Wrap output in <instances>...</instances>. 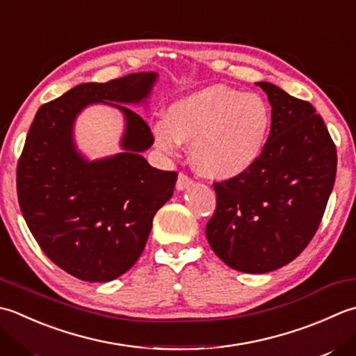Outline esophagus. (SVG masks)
Returning a JSON list of instances; mask_svg holds the SVG:
<instances>
[{
  "instance_id": "34e87169",
  "label": "esophagus",
  "mask_w": 356,
  "mask_h": 356,
  "mask_svg": "<svg viewBox=\"0 0 356 356\" xmlns=\"http://www.w3.org/2000/svg\"><path fill=\"white\" fill-rule=\"evenodd\" d=\"M193 185V179L188 176V174L185 172H180L179 177H177V184H176V188L179 191H184V190H188Z\"/></svg>"
}]
</instances>
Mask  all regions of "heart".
Here are the masks:
<instances>
[{
    "label": "heart",
    "instance_id": "b5f03b06",
    "mask_svg": "<svg viewBox=\"0 0 356 356\" xmlns=\"http://www.w3.org/2000/svg\"><path fill=\"white\" fill-rule=\"evenodd\" d=\"M271 114L259 95L214 85L172 103L166 123L154 128L160 149L190 143L193 166L208 179L242 176L259 160L270 134Z\"/></svg>",
    "mask_w": 356,
    "mask_h": 356
}]
</instances>
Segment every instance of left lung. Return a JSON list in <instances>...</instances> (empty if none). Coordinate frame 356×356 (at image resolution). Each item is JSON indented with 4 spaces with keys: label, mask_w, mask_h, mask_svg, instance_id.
<instances>
[{
    "label": "left lung",
    "mask_w": 356,
    "mask_h": 356,
    "mask_svg": "<svg viewBox=\"0 0 356 356\" xmlns=\"http://www.w3.org/2000/svg\"><path fill=\"white\" fill-rule=\"evenodd\" d=\"M256 85L271 104L266 148L242 176L214 182L205 228L219 259L243 273L273 271L302 253L337 177L335 143L315 108L271 83Z\"/></svg>",
    "instance_id": "left-lung-1"
}]
</instances>
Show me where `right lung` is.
<instances>
[{
    "label": "right lung",
    "mask_w": 356,
    "mask_h": 356,
    "mask_svg": "<svg viewBox=\"0 0 356 356\" xmlns=\"http://www.w3.org/2000/svg\"><path fill=\"white\" fill-rule=\"evenodd\" d=\"M156 72L108 83H83L35 114L17 166L21 213L40 248L69 275L108 282L134 266L159 208L172 196L176 171H162L140 154L154 143L143 118L124 104L143 103ZM120 108L124 153L89 163L74 148L76 115L89 104Z\"/></svg>",
    "instance_id": "add662e5"
}]
</instances>
